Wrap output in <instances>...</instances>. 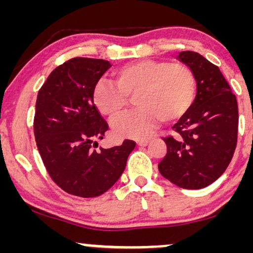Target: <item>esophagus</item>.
<instances>
[{
  "mask_svg": "<svg viewBox=\"0 0 253 253\" xmlns=\"http://www.w3.org/2000/svg\"><path fill=\"white\" fill-rule=\"evenodd\" d=\"M147 144H149V140H147V139H141V140L136 141V145H138V146H146Z\"/></svg>",
  "mask_w": 253,
  "mask_h": 253,
  "instance_id": "34e87169",
  "label": "esophagus"
}]
</instances>
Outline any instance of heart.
<instances>
[{
    "instance_id": "heart-1",
    "label": "heart",
    "mask_w": 253,
    "mask_h": 253,
    "mask_svg": "<svg viewBox=\"0 0 253 253\" xmlns=\"http://www.w3.org/2000/svg\"><path fill=\"white\" fill-rule=\"evenodd\" d=\"M113 78L115 83L100 80L95 84L92 101L101 114L113 119L127 108L128 96L135 95L139 108L112 123L120 138H147L162 120L175 123L184 118L196 97L195 74L182 63L136 60L115 69Z\"/></svg>"
}]
</instances>
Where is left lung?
<instances>
[{
    "label": "left lung",
    "instance_id": "obj_1",
    "mask_svg": "<svg viewBox=\"0 0 253 253\" xmlns=\"http://www.w3.org/2000/svg\"><path fill=\"white\" fill-rule=\"evenodd\" d=\"M196 77V97L173 125L176 136L164 139L168 152L159 172L177 187L201 189L227 169L237 146L238 104L220 69L197 52L177 56Z\"/></svg>",
    "mask_w": 253,
    "mask_h": 253
}]
</instances>
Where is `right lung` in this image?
<instances>
[{"mask_svg":"<svg viewBox=\"0 0 253 253\" xmlns=\"http://www.w3.org/2000/svg\"><path fill=\"white\" fill-rule=\"evenodd\" d=\"M108 60L72 58L54 69L38 92L34 117L37 146L54 183L80 197L102 195L123 175L135 143L92 150L108 125L92 89L110 68Z\"/></svg>","mask_w":253,"mask_h":253,"instance_id":"right-lung-1","label":"right lung"}]
</instances>
